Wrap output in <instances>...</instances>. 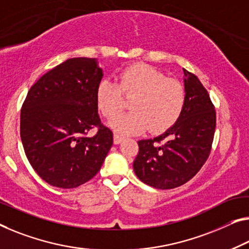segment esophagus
Listing matches in <instances>:
<instances>
[{
  "label": "esophagus",
  "mask_w": 249,
  "mask_h": 249,
  "mask_svg": "<svg viewBox=\"0 0 249 249\" xmlns=\"http://www.w3.org/2000/svg\"><path fill=\"white\" fill-rule=\"evenodd\" d=\"M124 136H121V135H119V133L114 132V135H113V142L114 143L119 144V143L122 142V140H124Z\"/></svg>",
  "instance_id": "1"
}]
</instances>
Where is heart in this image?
Listing matches in <instances>:
<instances>
[{
  "instance_id": "heart-1",
  "label": "heart",
  "mask_w": 249,
  "mask_h": 249,
  "mask_svg": "<svg viewBox=\"0 0 249 249\" xmlns=\"http://www.w3.org/2000/svg\"><path fill=\"white\" fill-rule=\"evenodd\" d=\"M125 97H132L131 111L117 116L109 122L114 131L135 135L146 130L160 132L170 128L182 112L185 88L178 80L166 78L155 68L133 64L122 70L118 82L103 79L99 82L95 98L99 109L111 118L120 112Z\"/></svg>"
}]
</instances>
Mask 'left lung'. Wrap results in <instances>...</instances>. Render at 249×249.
<instances>
[{
  "label": "left lung",
  "mask_w": 249,
  "mask_h": 249,
  "mask_svg": "<svg viewBox=\"0 0 249 249\" xmlns=\"http://www.w3.org/2000/svg\"><path fill=\"white\" fill-rule=\"evenodd\" d=\"M186 100L178 120L154 139L138 141L133 170L157 189L186 183L207 160L216 128V111L199 79L183 69Z\"/></svg>",
  "instance_id": "left-lung-1"
}]
</instances>
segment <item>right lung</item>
<instances>
[{
  "mask_svg": "<svg viewBox=\"0 0 249 249\" xmlns=\"http://www.w3.org/2000/svg\"><path fill=\"white\" fill-rule=\"evenodd\" d=\"M103 70L97 59L72 58L42 75L21 110L23 148L49 185L70 189L92 179L113 143L98 114L95 91ZM98 126L93 137L87 132Z\"/></svg>",
  "mask_w": 249,
  "mask_h": 249,
  "instance_id": "add662e5",
  "label": "right lung"
}]
</instances>
